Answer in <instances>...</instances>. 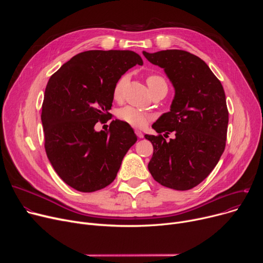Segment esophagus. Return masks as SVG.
I'll return each instance as SVG.
<instances>
[{"label":"esophagus","mask_w":263,"mask_h":263,"mask_svg":"<svg viewBox=\"0 0 263 263\" xmlns=\"http://www.w3.org/2000/svg\"><path fill=\"white\" fill-rule=\"evenodd\" d=\"M135 134L137 135V136H139L140 137V139H143V137H144V134H143V132L141 131V130H135Z\"/></svg>","instance_id":"34e87169"}]
</instances>
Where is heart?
Returning a JSON list of instances; mask_svg holds the SVG:
<instances>
[{"label":"heart","instance_id":"obj_1","mask_svg":"<svg viewBox=\"0 0 263 263\" xmlns=\"http://www.w3.org/2000/svg\"><path fill=\"white\" fill-rule=\"evenodd\" d=\"M127 81H128V76L123 74L115 83L114 88H113V98L116 101H119L121 99L122 90H123L124 85H126ZM147 84H148L151 92H154L155 90L160 89V88L167 89L166 81H165V79L162 76H160L158 73H150L147 77ZM117 116L123 122H126V123L130 124V126L137 127V128L145 127L148 123V121L151 119L150 114L144 112V110H142V109H139V108L130 106V105L121 107L118 110Z\"/></svg>","mask_w":263,"mask_h":263}]
</instances>
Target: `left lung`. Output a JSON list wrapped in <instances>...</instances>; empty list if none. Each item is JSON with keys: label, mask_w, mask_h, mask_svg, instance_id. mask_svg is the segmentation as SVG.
I'll return each instance as SVG.
<instances>
[{"label": "left lung", "mask_w": 263, "mask_h": 263, "mask_svg": "<svg viewBox=\"0 0 263 263\" xmlns=\"http://www.w3.org/2000/svg\"><path fill=\"white\" fill-rule=\"evenodd\" d=\"M143 54L164 68L175 87L171 110L153 124L159 134L145 135L154 146L148 170L163 186L191 190L209 176L225 150L228 108L223 85L208 65L187 51ZM163 132L175 137L166 142Z\"/></svg>", "instance_id": "8db88e82"}]
</instances>
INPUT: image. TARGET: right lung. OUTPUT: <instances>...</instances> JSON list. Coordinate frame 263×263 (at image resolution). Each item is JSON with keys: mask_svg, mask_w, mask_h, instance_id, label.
Wrapping results in <instances>:
<instances>
[{"mask_svg": "<svg viewBox=\"0 0 263 263\" xmlns=\"http://www.w3.org/2000/svg\"><path fill=\"white\" fill-rule=\"evenodd\" d=\"M143 60L133 51L89 50L74 55L53 73L43 102L45 149L54 171L79 192L101 190L114 181L121 161L137 140L130 124L112 119L117 80Z\"/></svg>", "mask_w": 263, "mask_h": 263, "instance_id": "1", "label": "right lung"}]
</instances>
